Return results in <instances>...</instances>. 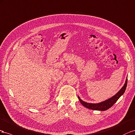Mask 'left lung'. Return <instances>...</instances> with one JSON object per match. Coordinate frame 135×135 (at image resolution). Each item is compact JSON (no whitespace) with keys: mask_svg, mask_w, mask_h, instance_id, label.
Returning a JSON list of instances; mask_svg holds the SVG:
<instances>
[{"mask_svg":"<svg viewBox=\"0 0 135 135\" xmlns=\"http://www.w3.org/2000/svg\"><path fill=\"white\" fill-rule=\"evenodd\" d=\"M127 78L126 80V83L124 85V86L122 88V89L119 90L116 94H115L114 96H113V97L110 98V99L106 100V101L99 103H87L82 101L79 96H78V98L79 99V101L81 102V103L84 106L86 107L88 109L94 110L105 111L110 108L111 107H112L114 104L118 101V99L120 97V96L122 95L123 93H124L126 87H127Z\"/></svg>","mask_w":135,"mask_h":135,"instance_id":"8db88e82","label":"left lung"}]
</instances>
